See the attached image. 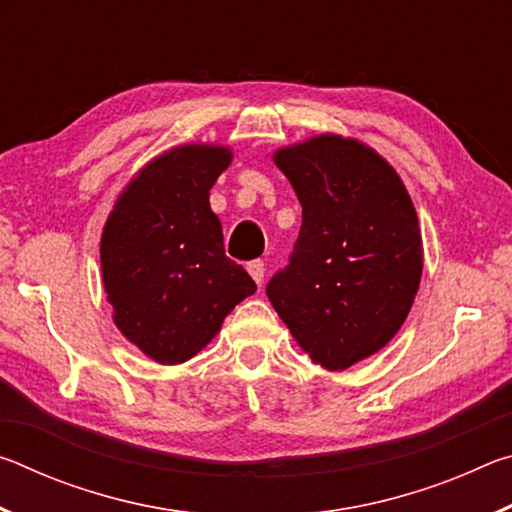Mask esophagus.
Wrapping results in <instances>:
<instances>
[{
    "label": "esophagus",
    "instance_id": "1",
    "mask_svg": "<svg viewBox=\"0 0 512 512\" xmlns=\"http://www.w3.org/2000/svg\"><path fill=\"white\" fill-rule=\"evenodd\" d=\"M246 271L250 273V277H253L257 284H262L264 273H266V266H264L262 259H253V262H248L246 264Z\"/></svg>",
    "mask_w": 512,
    "mask_h": 512
}]
</instances>
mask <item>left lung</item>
Instances as JSON below:
<instances>
[{
  "mask_svg": "<svg viewBox=\"0 0 512 512\" xmlns=\"http://www.w3.org/2000/svg\"><path fill=\"white\" fill-rule=\"evenodd\" d=\"M273 160L296 189L302 225L266 296L311 361L345 370L409 316L422 275L418 214L391 164L350 137H311Z\"/></svg>",
  "mask_w": 512,
  "mask_h": 512,
  "instance_id": "obj_1",
  "label": "left lung"
}]
</instances>
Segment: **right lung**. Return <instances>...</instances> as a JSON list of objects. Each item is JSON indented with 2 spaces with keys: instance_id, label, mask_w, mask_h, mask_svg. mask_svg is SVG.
Returning <instances> with one entry per match:
<instances>
[{
  "instance_id": "right-lung-1",
  "label": "right lung",
  "mask_w": 512,
  "mask_h": 512,
  "mask_svg": "<svg viewBox=\"0 0 512 512\" xmlns=\"http://www.w3.org/2000/svg\"><path fill=\"white\" fill-rule=\"evenodd\" d=\"M230 149L185 144L158 155L117 198L101 235L115 325L146 357L183 363L210 343L257 284L225 257L210 189Z\"/></svg>"
}]
</instances>
